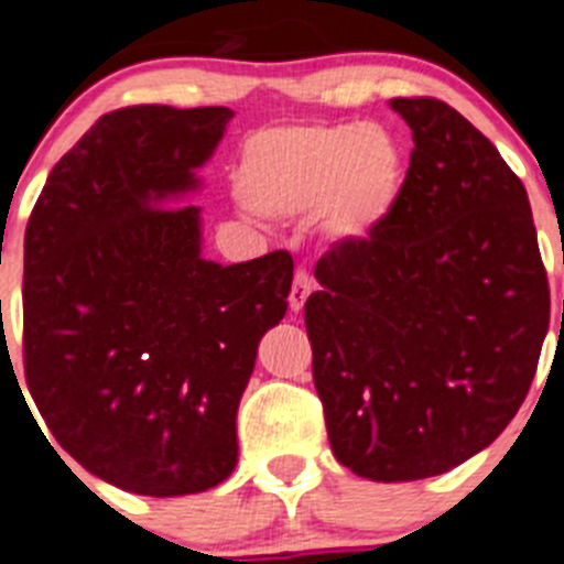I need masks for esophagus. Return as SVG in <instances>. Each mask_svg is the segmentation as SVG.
<instances>
[{
	"instance_id": "1",
	"label": "esophagus",
	"mask_w": 564,
	"mask_h": 564,
	"mask_svg": "<svg viewBox=\"0 0 564 564\" xmlns=\"http://www.w3.org/2000/svg\"><path fill=\"white\" fill-rule=\"evenodd\" d=\"M312 289H314L312 275L303 270L297 272V275H294V283H292V292H289V308H292V312H301V308L306 306Z\"/></svg>"
}]
</instances>
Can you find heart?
<instances>
[{"label": "heart", "mask_w": 564, "mask_h": 564, "mask_svg": "<svg viewBox=\"0 0 564 564\" xmlns=\"http://www.w3.org/2000/svg\"><path fill=\"white\" fill-rule=\"evenodd\" d=\"M408 160L382 126L328 123L258 131L241 151L238 194L250 210L294 219L317 210L334 245H368L402 199Z\"/></svg>", "instance_id": "1"}]
</instances>
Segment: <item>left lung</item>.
I'll use <instances>...</instances> for the list:
<instances>
[{
	"label": "left lung",
	"instance_id": "8db88e82",
	"mask_svg": "<svg viewBox=\"0 0 564 564\" xmlns=\"http://www.w3.org/2000/svg\"><path fill=\"white\" fill-rule=\"evenodd\" d=\"M408 180L368 245H334L306 301L332 449L399 484L464 464L529 393L551 319L529 194L500 151L435 98H393Z\"/></svg>",
	"mask_w": 564,
	"mask_h": 564
}]
</instances>
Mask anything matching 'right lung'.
I'll return each mask as SVG.
<instances>
[{
  "instance_id": "obj_1",
  "label": "right lung",
  "mask_w": 564,
  "mask_h": 564,
  "mask_svg": "<svg viewBox=\"0 0 564 564\" xmlns=\"http://www.w3.org/2000/svg\"><path fill=\"white\" fill-rule=\"evenodd\" d=\"M230 120L227 106L104 115L50 171L24 230L30 395L64 453L134 495L230 478L258 343L289 306V252L207 261L202 207H180Z\"/></svg>"
}]
</instances>
